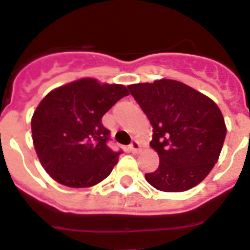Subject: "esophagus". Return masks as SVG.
I'll return each mask as SVG.
<instances>
[{"label": "esophagus", "mask_w": 250, "mask_h": 250, "mask_svg": "<svg viewBox=\"0 0 250 250\" xmlns=\"http://www.w3.org/2000/svg\"><path fill=\"white\" fill-rule=\"evenodd\" d=\"M129 150L131 151V153H138V151L140 150V144L136 142V140H134V142L129 146Z\"/></svg>", "instance_id": "esophagus-1"}]
</instances>
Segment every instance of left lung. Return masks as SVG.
<instances>
[{
	"label": "left lung",
	"mask_w": 250,
	"mask_h": 250,
	"mask_svg": "<svg viewBox=\"0 0 250 250\" xmlns=\"http://www.w3.org/2000/svg\"><path fill=\"white\" fill-rule=\"evenodd\" d=\"M153 126L150 146L159 167L146 173L149 185L163 192H183L206 178L216 164L227 125L210 97L174 80L127 86Z\"/></svg>",
	"instance_id": "1"
}]
</instances>
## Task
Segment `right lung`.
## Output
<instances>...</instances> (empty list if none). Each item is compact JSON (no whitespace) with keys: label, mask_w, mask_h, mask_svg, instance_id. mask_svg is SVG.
Instances as JSON below:
<instances>
[{"label":"right lung","mask_w":250,"mask_h":250,"mask_svg":"<svg viewBox=\"0 0 250 250\" xmlns=\"http://www.w3.org/2000/svg\"><path fill=\"white\" fill-rule=\"evenodd\" d=\"M129 95L123 84L82 78L53 89L31 119L36 154L46 173L63 186L92 187L104 181L121 151L107 146L108 131L101 120Z\"/></svg>","instance_id":"right-lung-1"}]
</instances>
